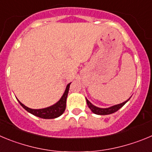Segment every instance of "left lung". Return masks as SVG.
Returning a JSON list of instances; mask_svg holds the SVG:
<instances>
[{
  "mask_svg": "<svg viewBox=\"0 0 152 152\" xmlns=\"http://www.w3.org/2000/svg\"><path fill=\"white\" fill-rule=\"evenodd\" d=\"M129 99L126 100V101H125L124 102H123V103H121V104H118V105H114V106L110 107V108H98V107L94 106L93 104L90 103L89 100H87V99H86V100H87V105H88V107L90 108V109L91 110V111H93L94 114H96V115H110V114L115 113V112H116L117 111H118V110L121 108V107H123L124 105L125 104H126V102L129 101Z\"/></svg>",
  "mask_w": 152,
  "mask_h": 152,
  "instance_id": "obj_1",
  "label": "left lung"
}]
</instances>
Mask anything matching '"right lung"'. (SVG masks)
<instances>
[{"label":"right lung","mask_w":152,"mask_h":152,"mask_svg":"<svg viewBox=\"0 0 152 152\" xmlns=\"http://www.w3.org/2000/svg\"><path fill=\"white\" fill-rule=\"evenodd\" d=\"M70 84L71 83L68 84L66 90H65V93H64L63 96L60 99V100L57 103H56L55 105H52L50 107H48V108H42V109H31V108H28L26 105L21 103L19 101V102L26 111H28L29 113L32 114V115H35L37 117H39V118H44V119H53V118H58V117H59L63 114V112L65 110L66 99L67 96H68V93H69Z\"/></svg>","instance_id":"obj_1"}]
</instances>
